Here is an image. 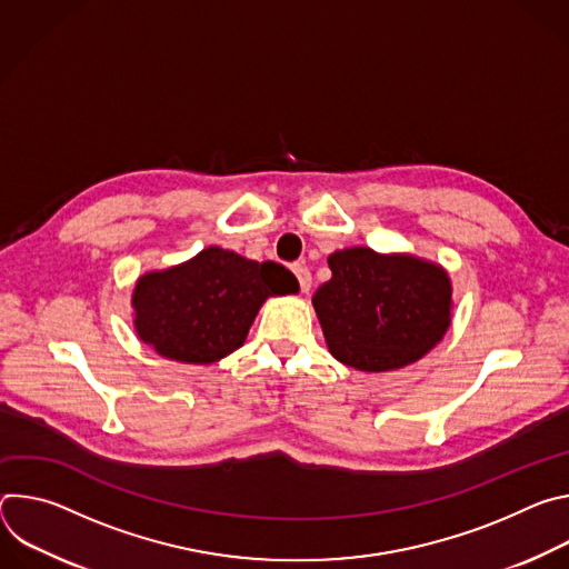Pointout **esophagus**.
Returning a JSON list of instances; mask_svg holds the SVG:
<instances>
[{"instance_id": "34e87169", "label": "esophagus", "mask_w": 569, "mask_h": 569, "mask_svg": "<svg viewBox=\"0 0 569 569\" xmlns=\"http://www.w3.org/2000/svg\"><path fill=\"white\" fill-rule=\"evenodd\" d=\"M292 272H295V277H297V281H299L301 292H308V290H310V286H312L310 270H308L306 266H295V268H292Z\"/></svg>"}]
</instances>
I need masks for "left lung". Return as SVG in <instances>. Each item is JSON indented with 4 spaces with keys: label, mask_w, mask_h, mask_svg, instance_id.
I'll list each match as a JSON object with an SVG mask.
<instances>
[{
    "label": "left lung",
    "mask_w": 569,
    "mask_h": 569,
    "mask_svg": "<svg viewBox=\"0 0 569 569\" xmlns=\"http://www.w3.org/2000/svg\"><path fill=\"white\" fill-rule=\"evenodd\" d=\"M312 306L336 360L367 373L421 360L450 327L452 286L441 266L410 254L347 248Z\"/></svg>",
    "instance_id": "left-lung-1"
}]
</instances>
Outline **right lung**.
I'll return each instance as SVG.
<instances>
[{
    "mask_svg": "<svg viewBox=\"0 0 569 569\" xmlns=\"http://www.w3.org/2000/svg\"><path fill=\"white\" fill-rule=\"evenodd\" d=\"M290 292H299V283L283 266L207 248L180 266L139 277L134 329L159 356L211 365L242 347L268 297Z\"/></svg>",
    "mask_w": 569,
    "mask_h": 569,
    "instance_id": "add662e5",
    "label": "right lung"
}]
</instances>
